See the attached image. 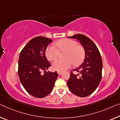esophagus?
Here are the masks:
<instances>
[{
    "label": "esophagus",
    "instance_id": "obj_1",
    "mask_svg": "<svg viewBox=\"0 0 120 120\" xmlns=\"http://www.w3.org/2000/svg\"><path fill=\"white\" fill-rule=\"evenodd\" d=\"M58 74L59 75H60L62 74V71H58Z\"/></svg>",
    "mask_w": 120,
    "mask_h": 120
}]
</instances>
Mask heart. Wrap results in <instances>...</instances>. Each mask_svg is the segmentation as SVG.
I'll return each mask as SVG.
<instances>
[{
    "instance_id": "1",
    "label": "heart",
    "mask_w": 120,
    "mask_h": 120,
    "mask_svg": "<svg viewBox=\"0 0 120 120\" xmlns=\"http://www.w3.org/2000/svg\"><path fill=\"white\" fill-rule=\"evenodd\" d=\"M75 41L69 39H63L55 43V46L60 52H65L64 55L65 59H58L52 64V67L58 71H64L73 64H79L85 56V50L82 46L77 45ZM53 46H49L45 51L47 59L53 61L58 58L59 51Z\"/></svg>"
}]
</instances>
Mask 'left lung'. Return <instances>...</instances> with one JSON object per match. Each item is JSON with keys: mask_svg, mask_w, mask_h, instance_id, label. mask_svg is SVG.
Segmentation results:
<instances>
[{"mask_svg": "<svg viewBox=\"0 0 120 120\" xmlns=\"http://www.w3.org/2000/svg\"><path fill=\"white\" fill-rule=\"evenodd\" d=\"M69 38L77 39L85 49V56L83 63L71 71L67 86L71 93L79 97H86L92 94L99 86L102 78V61L99 49L89 38L76 34Z\"/></svg>", "mask_w": 120, "mask_h": 120, "instance_id": "obj_1", "label": "left lung"}]
</instances>
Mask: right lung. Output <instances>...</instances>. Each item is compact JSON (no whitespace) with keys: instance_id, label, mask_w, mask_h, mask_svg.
Masks as SVG:
<instances>
[{"instance_id":"1","label":"right lung","mask_w":120,"mask_h":120,"mask_svg":"<svg viewBox=\"0 0 120 120\" xmlns=\"http://www.w3.org/2000/svg\"><path fill=\"white\" fill-rule=\"evenodd\" d=\"M53 40L44 37L31 39L23 48L19 55L18 75L22 86L34 97L43 98L54 87L57 71H46L51 66L45 55L48 45ZM45 73L42 75V71Z\"/></svg>"}]
</instances>
